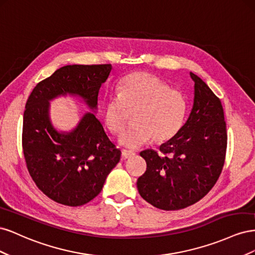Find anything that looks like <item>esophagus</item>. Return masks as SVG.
I'll return each instance as SVG.
<instances>
[{"label":"esophagus","mask_w":255,"mask_h":255,"mask_svg":"<svg viewBox=\"0 0 255 255\" xmlns=\"http://www.w3.org/2000/svg\"><path fill=\"white\" fill-rule=\"evenodd\" d=\"M135 155V153L132 152V151H128V150H122V158L123 159H128L129 158L130 156Z\"/></svg>","instance_id":"34e87169"}]
</instances>
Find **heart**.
Listing matches in <instances>:
<instances>
[{
	"label": "heart",
	"mask_w": 255,
	"mask_h": 255,
	"mask_svg": "<svg viewBox=\"0 0 255 255\" xmlns=\"http://www.w3.org/2000/svg\"><path fill=\"white\" fill-rule=\"evenodd\" d=\"M187 111L186 98L181 91L170 89L156 76L135 72L126 76L104 104V122L112 133L126 128L128 113H133L134 125L123 132L118 141L128 149H137L153 139L163 143L181 129Z\"/></svg>",
	"instance_id": "heart-1"
}]
</instances>
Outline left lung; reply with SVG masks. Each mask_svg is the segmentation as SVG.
I'll use <instances>...</instances> for the list:
<instances>
[{"mask_svg": "<svg viewBox=\"0 0 255 255\" xmlns=\"http://www.w3.org/2000/svg\"><path fill=\"white\" fill-rule=\"evenodd\" d=\"M189 117L159 152H140L146 170L138 177L142 199L164 211H176L201 200L217 182L225 164L227 128L219 98L198 75Z\"/></svg>", "mask_w": 255, "mask_h": 255, "instance_id": "8db88e82", "label": "left lung"}]
</instances>
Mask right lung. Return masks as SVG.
<instances>
[{
    "label": "right lung",
    "mask_w": 255,
    "mask_h": 255,
    "mask_svg": "<svg viewBox=\"0 0 255 255\" xmlns=\"http://www.w3.org/2000/svg\"><path fill=\"white\" fill-rule=\"evenodd\" d=\"M112 65H68L36 85L23 115L22 145L28 172L45 196L80 206L101 192L121 151L96 117L98 96ZM59 96L78 97L91 111L70 131L52 126L49 102Z\"/></svg>",
    "instance_id": "add662e5"
}]
</instances>
